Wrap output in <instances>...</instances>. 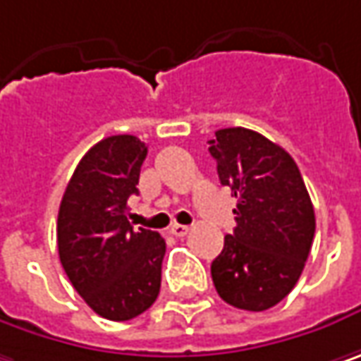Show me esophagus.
Returning a JSON list of instances; mask_svg holds the SVG:
<instances>
[{
    "mask_svg": "<svg viewBox=\"0 0 361 361\" xmlns=\"http://www.w3.org/2000/svg\"><path fill=\"white\" fill-rule=\"evenodd\" d=\"M169 233H171L173 237H185V235L190 233V226H185V224H171Z\"/></svg>",
    "mask_w": 361,
    "mask_h": 361,
    "instance_id": "34e87169",
    "label": "esophagus"
}]
</instances>
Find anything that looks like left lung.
I'll list each match as a JSON object with an SVG mask.
<instances>
[{"mask_svg": "<svg viewBox=\"0 0 361 361\" xmlns=\"http://www.w3.org/2000/svg\"><path fill=\"white\" fill-rule=\"evenodd\" d=\"M223 185L239 200L237 226L212 262V282L231 307L267 310L296 286L314 237V208L298 165L249 128H223L208 140Z\"/></svg>", "mask_w": 361, "mask_h": 361, "instance_id": "left-lung-1", "label": "left lung"}]
</instances>
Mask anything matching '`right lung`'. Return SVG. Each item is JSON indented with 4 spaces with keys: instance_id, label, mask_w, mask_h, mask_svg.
<instances>
[{
    "instance_id": "obj_1",
    "label": "right lung",
    "mask_w": 361,
    "mask_h": 361,
    "mask_svg": "<svg viewBox=\"0 0 361 361\" xmlns=\"http://www.w3.org/2000/svg\"><path fill=\"white\" fill-rule=\"evenodd\" d=\"M145 157L147 145L133 135L99 140L75 167L59 208L63 269L87 307L110 321L135 319L159 296L165 239L128 221Z\"/></svg>"
}]
</instances>
